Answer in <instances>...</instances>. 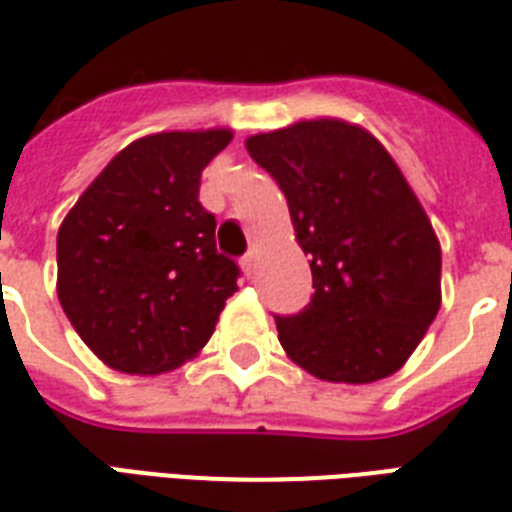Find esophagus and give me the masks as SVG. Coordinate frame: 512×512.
<instances>
[{"instance_id":"1","label":"esophagus","mask_w":512,"mask_h":512,"mask_svg":"<svg viewBox=\"0 0 512 512\" xmlns=\"http://www.w3.org/2000/svg\"><path fill=\"white\" fill-rule=\"evenodd\" d=\"M241 271H244V276L247 279H252L257 273V255L255 252H247V255L241 257Z\"/></svg>"}]
</instances>
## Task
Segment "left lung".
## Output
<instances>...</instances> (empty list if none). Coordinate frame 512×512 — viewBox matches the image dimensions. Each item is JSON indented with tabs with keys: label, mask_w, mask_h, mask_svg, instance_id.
<instances>
[{
	"label": "left lung",
	"mask_w": 512,
	"mask_h": 512,
	"mask_svg": "<svg viewBox=\"0 0 512 512\" xmlns=\"http://www.w3.org/2000/svg\"><path fill=\"white\" fill-rule=\"evenodd\" d=\"M287 196L313 297L276 316L281 348L327 382L398 372L441 308V244L393 156L372 132L311 119L247 138Z\"/></svg>",
	"instance_id": "1"
}]
</instances>
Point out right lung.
<instances>
[{"label":"right lung","instance_id":"obj_1","mask_svg":"<svg viewBox=\"0 0 512 512\" xmlns=\"http://www.w3.org/2000/svg\"><path fill=\"white\" fill-rule=\"evenodd\" d=\"M231 130L135 140L79 196L58 231V300L76 335L116 372L162 374L199 353L236 292L217 252L201 170Z\"/></svg>","mask_w":512,"mask_h":512}]
</instances>
